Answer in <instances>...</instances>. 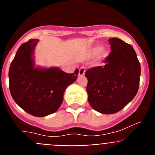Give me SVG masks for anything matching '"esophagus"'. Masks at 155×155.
<instances>
[{"label":"esophagus","instance_id":"esophagus-1","mask_svg":"<svg viewBox=\"0 0 155 155\" xmlns=\"http://www.w3.org/2000/svg\"><path fill=\"white\" fill-rule=\"evenodd\" d=\"M85 73V67H82L81 68H79V76H84Z\"/></svg>","mask_w":155,"mask_h":155}]
</instances>
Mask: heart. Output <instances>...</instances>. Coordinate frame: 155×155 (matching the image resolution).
I'll use <instances>...</instances> for the list:
<instances>
[{"label": "heart", "instance_id": "b5f03b06", "mask_svg": "<svg viewBox=\"0 0 155 155\" xmlns=\"http://www.w3.org/2000/svg\"><path fill=\"white\" fill-rule=\"evenodd\" d=\"M101 51H102V48H101V46H98V47H96V48H94L93 51H92V53H93V54L96 55V54H99Z\"/></svg>", "mask_w": 155, "mask_h": 155}]
</instances>
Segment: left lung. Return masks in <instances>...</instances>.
I'll return each instance as SVG.
<instances>
[{
  "mask_svg": "<svg viewBox=\"0 0 155 155\" xmlns=\"http://www.w3.org/2000/svg\"><path fill=\"white\" fill-rule=\"evenodd\" d=\"M111 52L104 65L85 72L88 102L103 114H114L125 107L137 94L141 73L132 46L118 38L109 40Z\"/></svg>",
  "mask_w": 155,
  "mask_h": 155,
  "instance_id": "1",
  "label": "left lung"
}]
</instances>
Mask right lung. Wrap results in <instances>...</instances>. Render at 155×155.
Masks as SVG:
<instances>
[{
    "label": "right lung",
    "instance_id": "obj_1",
    "mask_svg": "<svg viewBox=\"0 0 155 155\" xmlns=\"http://www.w3.org/2000/svg\"><path fill=\"white\" fill-rule=\"evenodd\" d=\"M38 41L31 39L18 48L9 70V86L23 110L43 117L59 109L64 91L77 79L79 70L67 73L59 68H34L32 53Z\"/></svg>",
    "mask_w": 155,
    "mask_h": 155
}]
</instances>
